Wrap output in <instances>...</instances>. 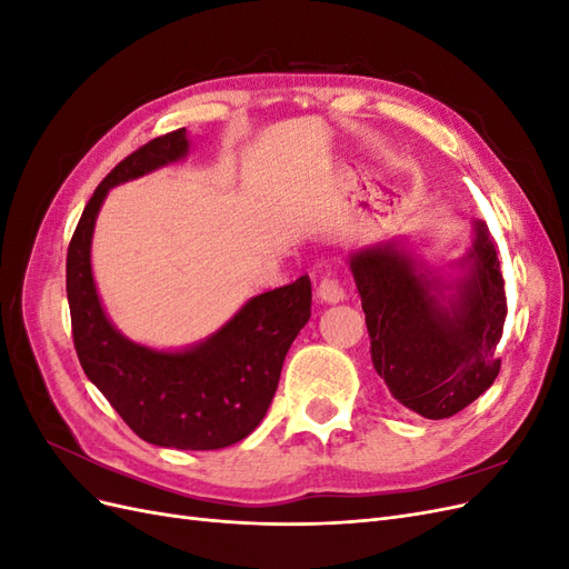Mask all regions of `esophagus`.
I'll use <instances>...</instances> for the list:
<instances>
[{"mask_svg":"<svg viewBox=\"0 0 569 569\" xmlns=\"http://www.w3.org/2000/svg\"><path fill=\"white\" fill-rule=\"evenodd\" d=\"M343 297H347V295H343L341 284L335 278L320 280V284H318V299L322 303H339V301H343Z\"/></svg>","mask_w":569,"mask_h":569,"instance_id":"34e87169","label":"esophagus"}]
</instances>
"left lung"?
<instances>
[{
    "label": "left lung",
    "mask_w": 569,
    "mask_h": 569,
    "mask_svg": "<svg viewBox=\"0 0 569 569\" xmlns=\"http://www.w3.org/2000/svg\"><path fill=\"white\" fill-rule=\"evenodd\" d=\"M366 311L377 375L393 399L443 420L485 393L501 370L496 353L506 322L501 263L485 220L443 278L401 239L349 253Z\"/></svg>",
    "instance_id": "8db88e82"
}]
</instances>
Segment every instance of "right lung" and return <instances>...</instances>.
Masks as SVG:
<instances>
[{"label": "right lung", "instance_id": "right-lung-1", "mask_svg": "<svg viewBox=\"0 0 569 569\" xmlns=\"http://www.w3.org/2000/svg\"><path fill=\"white\" fill-rule=\"evenodd\" d=\"M180 128L130 153L94 189L66 258L73 343L88 380L132 432L166 449L213 451L249 437L266 418L291 341L311 318L308 274L251 297L206 339L178 351L120 335L97 295L92 234L109 189L187 157Z\"/></svg>", "mask_w": 569, "mask_h": 569}]
</instances>
